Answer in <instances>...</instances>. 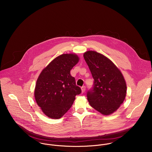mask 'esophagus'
Here are the masks:
<instances>
[{"instance_id":"34e87169","label":"esophagus","mask_w":152,"mask_h":152,"mask_svg":"<svg viewBox=\"0 0 152 152\" xmlns=\"http://www.w3.org/2000/svg\"><path fill=\"white\" fill-rule=\"evenodd\" d=\"M81 91L83 93H84L85 91H86V87H81Z\"/></svg>"}]
</instances>
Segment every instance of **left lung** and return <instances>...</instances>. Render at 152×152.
<instances>
[{"instance_id":"1","label":"left lung","mask_w":152,"mask_h":152,"mask_svg":"<svg viewBox=\"0 0 152 152\" xmlns=\"http://www.w3.org/2000/svg\"><path fill=\"white\" fill-rule=\"evenodd\" d=\"M84 58L94 80L87 92L90 105L104 115H109L121 107L126 95V83L120 69L106 56L87 51Z\"/></svg>"}]
</instances>
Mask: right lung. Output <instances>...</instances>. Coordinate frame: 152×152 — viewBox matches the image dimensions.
I'll list each match as a JSON object with an SVG mask.
<instances>
[{"label":"right lung","instance_id":"right-lung-1","mask_svg":"<svg viewBox=\"0 0 152 152\" xmlns=\"http://www.w3.org/2000/svg\"><path fill=\"white\" fill-rule=\"evenodd\" d=\"M80 60L73 53L55 58L40 74L34 89L36 101L44 113L51 119H60L71 107L75 96L81 94L71 69Z\"/></svg>","mask_w":152,"mask_h":152}]
</instances>
